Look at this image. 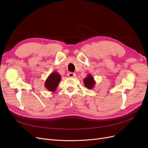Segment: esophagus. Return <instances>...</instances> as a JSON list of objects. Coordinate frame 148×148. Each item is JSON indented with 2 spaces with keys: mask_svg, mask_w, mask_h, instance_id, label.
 <instances>
[{
  "mask_svg": "<svg viewBox=\"0 0 148 148\" xmlns=\"http://www.w3.org/2000/svg\"><path fill=\"white\" fill-rule=\"evenodd\" d=\"M68 76L70 78H74V77H75L76 74L74 73H72V72H69L68 73Z\"/></svg>",
  "mask_w": 148,
  "mask_h": 148,
  "instance_id": "obj_1",
  "label": "esophagus"
}]
</instances>
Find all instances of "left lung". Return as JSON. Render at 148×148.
Segmentation results:
<instances>
[{
  "instance_id": "1",
  "label": "left lung",
  "mask_w": 148,
  "mask_h": 148,
  "mask_svg": "<svg viewBox=\"0 0 148 148\" xmlns=\"http://www.w3.org/2000/svg\"><path fill=\"white\" fill-rule=\"evenodd\" d=\"M84 86L89 89H92L95 86V80L91 74L87 75V77L83 79Z\"/></svg>"
}]
</instances>
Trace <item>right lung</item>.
Instances as JSON below:
<instances>
[{
  "label": "right lung",
  "mask_w": 148,
  "mask_h": 148,
  "mask_svg": "<svg viewBox=\"0 0 148 148\" xmlns=\"http://www.w3.org/2000/svg\"><path fill=\"white\" fill-rule=\"evenodd\" d=\"M61 80L60 75L57 73V71H53L49 75L47 78L46 79L44 86L48 91L51 92H55Z\"/></svg>",
  "instance_id": "right-lung-1"
}]
</instances>
